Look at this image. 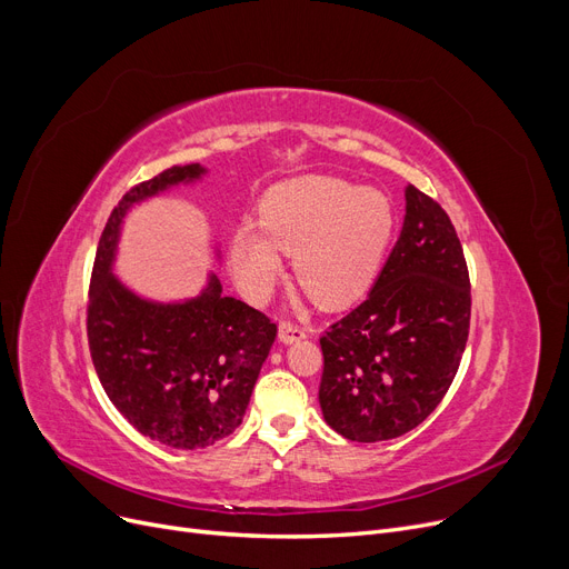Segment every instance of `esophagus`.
Wrapping results in <instances>:
<instances>
[{
  "label": "esophagus",
  "mask_w": 569,
  "mask_h": 569,
  "mask_svg": "<svg viewBox=\"0 0 569 569\" xmlns=\"http://www.w3.org/2000/svg\"><path fill=\"white\" fill-rule=\"evenodd\" d=\"M278 338H280V342H284V345L299 342V340L306 338V329H303V327H296V323H291V321H282V323H280V331H278Z\"/></svg>",
  "instance_id": "esophagus-1"
}]
</instances>
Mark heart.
<instances>
[{
  "label": "heart",
  "instance_id": "heart-1",
  "mask_svg": "<svg viewBox=\"0 0 569 569\" xmlns=\"http://www.w3.org/2000/svg\"><path fill=\"white\" fill-rule=\"evenodd\" d=\"M259 220L231 236L238 287L263 301L293 252V273L323 308H345L372 284L396 229L389 194L333 176H299L268 189Z\"/></svg>",
  "mask_w": 569,
  "mask_h": 569
}]
</instances>
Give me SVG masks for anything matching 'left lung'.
Segmentation results:
<instances>
[{"instance_id":"obj_1","label":"left lung","mask_w":569,"mask_h":569,"mask_svg":"<svg viewBox=\"0 0 569 569\" xmlns=\"http://www.w3.org/2000/svg\"><path fill=\"white\" fill-rule=\"evenodd\" d=\"M470 331V276L440 203L405 187V220L366 301L319 338V405L351 442L405 436L438 408Z\"/></svg>"}]
</instances>
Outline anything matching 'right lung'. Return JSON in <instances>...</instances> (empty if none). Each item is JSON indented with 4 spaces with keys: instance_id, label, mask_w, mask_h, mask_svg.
I'll use <instances>...</instances> for the list:
<instances>
[{
    "instance_id": "obj_1",
    "label": "right lung",
    "mask_w": 569,
    "mask_h": 569,
    "mask_svg": "<svg viewBox=\"0 0 569 569\" xmlns=\"http://www.w3.org/2000/svg\"><path fill=\"white\" fill-rule=\"evenodd\" d=\"M201 164L171 167L131 187L101 233L88 303V340L99 382L141 436L171 449H203L246 417L278 327L222 293L214 273L194 299L150 301L113 263L127 212L178 184L199 182Z\"/></svg>"
}]
</instances>
